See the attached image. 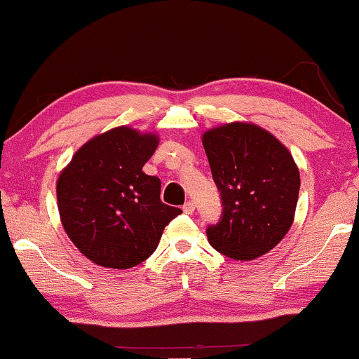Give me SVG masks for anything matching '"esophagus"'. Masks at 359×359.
I'll use <instances>...</instances> for the list:
<instances>
[{
  "mask_svg": "<svg viewBox=\"0 0 359 359\" xmlns=\"http://www.w3.org/2000/svg\"><path fill=\"white\" fill-rule=\"evenodd\" d=\"M182 209H184V212H185V214H192L194 211H196V204H194L192 201H187V203L184 204V208H182Z\"/></svg>",
  "mask_w": 359,
  "mask_h": 359,
  "instance_id": "obj_1",
  "label": "esophagus"
}]
</instances>
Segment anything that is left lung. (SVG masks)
Listing matches in <instances>:
<instances>
[{
    "label": "left lung",
    "instance_id": "8db88e82",
    "mask_svg": "<svg viewBox=\"0 0 359 359\" xmlns=\"http://www.w3.org/2000/svg\"><path fill=\"white\" fill-rule=\"evenodd\" d=\"M203 145L222 201L219 222L205 231L211 246L233 259L269 253L297 208L300 175L290 151L263 128L240 121L205 131Z\"/></svg>",
    "mask_w": 359,
    "mask_h": 359
}]
</instances>
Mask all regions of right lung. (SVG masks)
<instances>
[{"mask_svg":"<svg viewBox=\"0 0 359 359\" xmlns=\"http://www.w3.org/2000/svg\"><path fill=\"white\" fill-rule=\"evenodd\" d=\"M156 147V135L118 126L84 143L60 172L62 226L96 265L121 270L145 262L182 212L160 201V179L142 170Z\"/></svg>","mask_w":359,"mask_h":359,"instance_id":"add662e5","label":"right lung"}]
</instances>
